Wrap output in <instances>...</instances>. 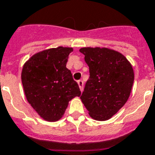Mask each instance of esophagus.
I'll return each instance as SVG.
<instances>
[{"label": "esophagus", "instance_id": "1", "mask_svg": "<svg viewBox=\"0 0 155 155\" xmlns=\"http://www.w3.org/2000/svg\"><path fill=\"white\" fill-rule=\"evenodd\" d=\"M78 83V85H79V87H80V89H81V91L82 92L84 89V82L82 81H77Z\"/></svg>", "mask_w": 155, "mask_h": 155}]
</instances>
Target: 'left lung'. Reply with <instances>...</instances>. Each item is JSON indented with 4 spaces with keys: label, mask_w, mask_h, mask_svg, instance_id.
<instances>
[{
    "label": "left lung",
    "mask_w": 155,
    "mask_h": 155,
    "mask_svg": "<svg viewBox=\"0 0 155 155\" xmlns=\"http://www.w3.org/2000/svg\"><path fill=\"white\" fill-rule=\"evenodd\" d=\"M89 66L81 101L89 116L96 121H107L121 109L130 97L134 71L124 55L107 48H82Z\"/></svg>",
    "instance_id": "obj_1"
}]
</instances>
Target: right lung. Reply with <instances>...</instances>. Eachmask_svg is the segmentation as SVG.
<instances>
[{
  "mask_svg": "<svg viewBox=\"0 0 155 155\" xmlns=\"http://www.w3.org/2000/svg\"><path fill=\"white\" fill-rule=\"evenodd\" d=\"M72 48L58 47L38 51L24 64L21 81L26 99L47 121H57L69 102L81 92L66 68Z\"/></svg>",
  "mask_w": 155,
  "mask_h": 155,
  "instance_id": "add662e5",
  "label": "right lung"
}]
</instances>
